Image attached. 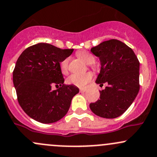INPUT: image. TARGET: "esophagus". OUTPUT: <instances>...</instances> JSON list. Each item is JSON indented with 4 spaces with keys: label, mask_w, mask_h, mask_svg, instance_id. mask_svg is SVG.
<instances>
[{
    "label": "esophagus",
    "mask_w": 157,
    "mask_h": 157,
    "mask_svg": "<svg viewBox=\"0 0 157 157\" xmlns=\"http://www.w3.org/2000/svg\"><path fill=\"white\" fill-rule=\"evenodd\" d=\"M86 91V89H80V92L81 93H84V92H85Z\"/></svg>",
    "instance_id": "34e87169"
}]
</instances>
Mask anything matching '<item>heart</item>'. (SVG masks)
Returning a JSON list of instances; mask_svg holds the SVG:
<instances>
[{
  "label": "heart",
  "instance_id": "heart-1",
  "mask_svg": "<svg viewBox=\"0 0 157 157\" xmlns=\"http://www.w3.org/2000/svg\"><path fill=\"white\" fill-rule=\"evenodd\" d=\"M77 56L82 59L87 64H92L95 62V58L92 54L85 51L77 52ZM69 58H65L60 62V70L63 73H66L68 70ZM93 78V74L91 72H86V73H74L70 75L67 79V82L69 85H75L78 87H84L87 85V83L90 82Z\"/></svg>",
  "mask_w": 157,
  "mask_h": 157
}]
</instances>
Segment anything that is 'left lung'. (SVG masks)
I'll return each instance as SVG.
<instances>
[{"label":"left lung","instance_id":"8db88e82","mask_svg":"<svg viewBox=\"0 0 157 157\" xmlns=\"http://www.w3.org/2000/svg\"><path fill=\"white\" fill-rule=\"evenodd\" d=\"M90 52L101 65L96 83L108 85L90 109L101 117L115 118L127 110L139 91V61L132 48L117 40L102 42Z\"/></svg>","mask_w":157,"mask_h":157}]
</instances>
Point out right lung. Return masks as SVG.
I'll return each mask as SVG.
<instances>
[{
	"label": "right lung",
	"mask_w": 157,
	"mask_h": 157,
	"mask_svg": "<svg viewBox=\"0 0 157 157\" xmlns=\"http://www.w3.org/2000/svg\"><path fill=\"white\" fill-rule=\"evenodd\" d=\"M72 52L41 43L28 47L18 58L13 74V85L18 103L32 119L52 124L68 112L79 89L63 84L60 63ZM54 85L59 89L52 91Z\"/></svg>",
	"instance_id": "1"
}]
</instances>
